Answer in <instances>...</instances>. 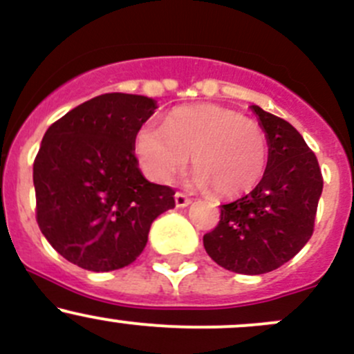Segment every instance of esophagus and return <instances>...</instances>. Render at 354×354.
I'll use <instances>...</instances> for the list:
<instances>
[{
	"mask_svg": "<svg viewBox=\"0 0 354 354\" xmlns=\"http://www.w3.org/2000/svg\"><path fill=\"white\" fill-rule=\"evenodd\" d=\"M191 204V199L184 194V192H176V206L177 207H185Z\"/></svg>",
	"mask_w": 354,
	"mask_h": 354,
	"instance_id": "1",
	"label": "esophagus"
}]
</instances>
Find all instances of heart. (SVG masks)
I'll use <instances>...</instances> for the list:
<instances>
[{
    "instance_id": "obj_1",
    "label": "heart",
    "mask_w": 354,
    "mask_h": 354,
    "mask_svg": "<svg viewBox=\"0 0 354 354\" xmlns=\"http://www.w3.org/2000/svg\"><path fill=\"white\" fill-rule=\"evenodd\" d=\"M138 160L151 180L165 184L185 169L192 153L194 182L220 198L249 194L268 167V138L256 121L216 104L177 107L165 126L145 122L134 138Z\"/></svg>"
}]
</instances>
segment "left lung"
Segmentation results:
<instances>
[{"mask_svg":"<svg viewBox=\"0 0 354 354\" xmlns=\"http://www.w3.org/2000/svg\"><path fill=\"white\" fill-rule=\"evenodd\" d=\"M266 131V174L252 192L221 204L220 223L203 236L207 256L239 274H264L297 256L313 233L324 178L317 156L285 119L252 105Z\"/></svg>","mask_w":354,"mask_h":354,"instance_id":"left-lung-1","label":"left lung"}]
</instances>
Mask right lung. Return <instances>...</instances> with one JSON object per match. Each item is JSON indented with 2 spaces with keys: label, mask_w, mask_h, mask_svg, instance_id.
Wrapping results in <instances>:
<instances>
[{
  "label": "right lung",
  "mask_w": 354,
  "mask_h": 354,
  "mask_svg": "<svg viewBox=\"0 0 354 354\" xmlns=\"http://www.w3.org/2000/svg\"><path fill=\"white\" fill-rule=\"evenodd\" d=\"M153 98L104 93L50 124L34 162L35 218L66 261L107 272L136 261L156 216L176 207L169 185L138 169L134 138Z\"/></svg>",
  "instance_id": "1"
}]
</instances>
